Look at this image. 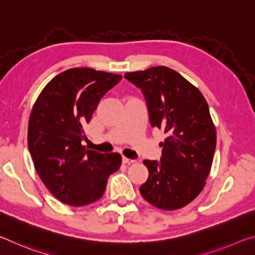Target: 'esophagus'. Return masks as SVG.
Segmentation results:
<instances>
[{
	"label": "esophagus",
	"mask_w": 255,
	"mask_h": 255,
	"mask_svg": "<svg viewBox=\"0 0 255 255\" xmlns=\"http://www.w3.org/2000/svg\"><path fill=\"white\" fill-rule=\"evenodd\" d=\"M123 163H125V164H132V163H135V159H130V158H128V157L123 156Z\"/></svg>",
	"instance_id": "esophagus-1"
}]
</instances>
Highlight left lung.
I'll use <instances>...</instances> for the list:
<instances>
[{
	"instance_id": "left-lung-1",
	"label": "left lung",
	"mask_w": 255,
	"mask_h": 255,
	"mask_svg": "<svg viewBox=\"0 0 255 255\" xmlns=\"http://www.w3.org/2000/svg\"><path fill=\"white\" fill-rule=\"evenodd\" d=\"M143 91L153 128L166 133L161 161H144L148 179L139 191L163 210H176L195 200L206 185L216 148V128L202 93L166 66L126 73Z\"/></svg>"
}]
</instances>
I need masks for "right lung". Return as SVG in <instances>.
<instances>
[{
	"label": "right lung",
	"mask_w": 255,
	"mask_h": 255,
	"mask_svg": "<svg viewBox=\"0 0 255 255\" xmlns=\"http://www.w3.org/2000/svg\"><path fill=\"white\" fill-rule=\"evenodd\" d=\"M122 77L89 67L70 68L48 82L34 102L28 147L39 178L64 204L81 207L99 200L109 175L122 165L120 154H101L82 145L99 101Z\"/></svg>",
	"instance_id": "1"
}]
</instances>
